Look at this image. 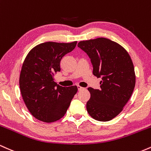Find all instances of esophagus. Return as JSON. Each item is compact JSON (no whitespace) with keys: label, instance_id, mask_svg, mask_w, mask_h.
<instances>
[{"label":"esophagus","instance_id":"esophagus-1","mask_svg":"<svg viewBox=\"0 0 151 151\" xmlns=\"http://www.w3.org/2000/svg\"><path fill=\"white\" fill-rule=\"evenodd\" d=\"M77 87H78V91H81V90L84 89V88L81 87V86H77Z\"/></svg>","mask_w":151,"mask_h":151}]
</instances>
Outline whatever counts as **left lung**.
Segmentation results:
<instances>
[{
  "label": "left lung",
  "instance_id": "obj_1",
  "mask_svg": "<svg viewBox=\"0 0 151 151\" xmlns=\"http://www.w3.org/2000/svg\"><path fill=\"white\" fill-rule=\"evenodd\" d=\"M78 47L91 59L93 74L101 78V88H88L91 93L86 104L88 113L97 121H111L121 112L134 90L131 58L121 45L108 38L80 41Z\"/></svg>",
  "mask_w": 151,
  "mask_h": 151
}]
</instances>
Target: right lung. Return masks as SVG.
I'll return each mask as SVG.
<instances>
[{
	"mask_svg": "<svg viewBox=\"0 0 151 151\" xmlns=\"http://www.w3.org/2000/svg\"><path fill=\"white\" fill-rule=\"evenodd\" d=\"M76 44L77 41L40 43L25 58L20 75V89L28 111L39 121L52 123L60 120L77 93V86L63 87L54 79L60 70L62 58Z\"/></svg>",
	"mask_w": 151,
	"mask_h": 151,
	"instance_id": "right-lung-1",
	"label": "right lung"
}]
</instances>
